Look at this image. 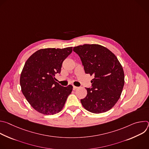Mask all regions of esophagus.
I'll return each mask as SVG.
<instances>
[{
    "instance_id": "obj_1",
    "label": "esophagus",
    "mask_w": 149,
    "mask_h": 149,
    "mask_svg": "<svg viewBox=\"0 0 149 149\" xmlns=\"http://www.w3.org/2000/svg\"><path fill=\"white\" fill-rule=\"evenodd\" d=\"M77 88H78L77 87H75V86H73V90H76V89H77Z\"/></svg>"
}]
</instances>
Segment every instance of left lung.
<instances>
[{"mask_svg": "<svg viewBox=\"0 0 149 149\" xmlns=\"http://www.w3.org/2000/svg\"><path fill=\"white\" fill-rule=\"evenodd\" d=\"M79 56L85 72L94 78L87 96L81 100L83 107L98 114L110 110L118 101L124 85L123 67L116 55L100 45L84 44L74 47Z\"/></svg>", "mask_w": 149, "mask_h": 149, "instance_id": "left-lung-1", "label": "left lung"}]
</instances>
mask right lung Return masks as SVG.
I'll return each instance as SVG.
<instances>
[{"instance_id":"right-lung-1","label":"right lung","mask_w":149,"mask_h":149,"mask_svg":"<svg viewBox=\"0 0 149 149\" xmlns=\"http://www.w3.org/2000/svg\"><path fill=\"white\" fill-rule=\"evenodd\" d=\"M72 47L37 51L26 61L20 74L21 90L32 107L40 113L53 115L62 110L72 86L63 87L54 77L60 74L63 61Z\"/></svg>"}]
</instances>
